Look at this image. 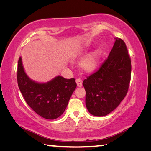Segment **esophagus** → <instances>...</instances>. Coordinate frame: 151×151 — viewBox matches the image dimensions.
Returning <instances> with one entry per match:
<instances>
[{
  "mask_svg": "<svg viewBox=\"0 0 151 151\" xmlns=\"http://www.w3.org/2000/svg\"><path fill=\"white\" fill-rule=\"evenodd\" d=\"M76 82L77 85V86H78V87H81L82 85H83V81H82L81 79H80V78L77 79L76 80Z\"/></svg>",
  "mask_w": 151,
  "mask_h": 151,
  "instance_id": "esophagus-1",
  "label": "esophagus"
}]
</instances>
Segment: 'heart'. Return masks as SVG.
<instances>
[{
	"label": "heart",
	"mask_w": 151,
	"mask_h": 151,
	"mask_svg": "<svg viewBox=\"0 0 151 151\" xmlns=\"http://www.w3.org/2000/svg\"><path fill=\"white\" fill-rule=\"evenodd\" d=\"M100 56L101 51L99 49L95 50L88 54L81 62V69L86 73H91L94 71L99 64Z\"/></svg>",
	"instance_id": "obj_1"
}]
</instances>
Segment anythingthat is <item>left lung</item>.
I'll return each instance as SVG.
<instances>
[{
	"instance_id": "8db88e82",
	"label": "left lung",
	"mask_w": 151,
	"mask_h": 151,
	"mask_svg": "<svg viewBox=\"0 0 151 151\" xmlns=\"http://www.w3.org/2000/svg\"><path fill=\"white\" fill-rule=\"evenodd\" d=\"M99 70L84 79L86 106L94 116H104L124 99L131 79V60L123 40L116 38Z\"/></svg>"
}]
</instances>
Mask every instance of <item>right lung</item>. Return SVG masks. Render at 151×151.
Masks as SVG:
<instances>
[{"mask_svg":"<svg viewBox=\"0 0 151 151\" xmlns=\"http://www.w3.org/2000/svg\"><path fill=\"white\" fill-rule=\"evenodd\" d=\"M17 84L31 108L42 117L54 120L65 110L68 101L76 88L74 78L57 76L47 83H38L26 75L20 57L18 60Z\"/></svg>","mask_w":151,"mask_h":151,"instance_id":"obj_1","label":"right lung"}]
</instances>
